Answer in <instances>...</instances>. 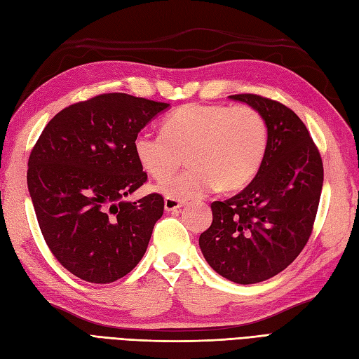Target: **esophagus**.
I'll return each mask as SVG.
<instances>
[{
    "label": "esophagus",
    "mask_w": 359,
    "mask_h": 359,
    "mask_svg": "<svg viewBox=\"0 0 359 359\" xmlns=\"http://www.w3.org/2000/svg\"><path fill=\"white\" fill-rule=\"evenodd\" d=\"M182 208V202L178 199H173V198H166L165 199V210L166 211H177Z\"/></svg>",
    "instance_id": "esophagus-1"
}]
</instances>
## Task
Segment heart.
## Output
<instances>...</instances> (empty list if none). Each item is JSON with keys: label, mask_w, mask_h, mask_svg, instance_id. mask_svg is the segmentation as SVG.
Listing matches in <instances>:
<instances>
[{"label": "heart", "mask_w": 359, "mask_h": 359, "mask_svg": "<svg viewBox=\"0 0 359 359\" xmlns=\"http://www.w3.org/2000/svg\"><path fill=\"white\" fill-rule=\"evenodd\" d=\"M161 130L137 132L133 153L156 180L175 172L187 154L191 166L157 186L173 199L202 198L219 187L235 191L248 186L268 151L266 119L248 104H186L165 118Z\"/></svg>", "instance_id": "obj_1"}]
</instances>
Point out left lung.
I'll return each mask as SVG.
<instances>
[{
	"instance_id": "8db88e82",
	"label": "left lung",
	"mask_w": 359,
	"mask_h": 359,
	"mask_svg": "<svg viewBox=\"0 0 359 359\" xmlns=\"http://www.w3.org/2000/svg\"><path fill=\"white\" fill-rule=\"evenodd\" d=\"M264 115L268 151L248 186L211 203L212 223L199 236L210 266L224 278L253 285L277 276L298 257L313 231L323 184L316 144L299 116L257 94H235Z\"/></svg>"
}]
</instances>
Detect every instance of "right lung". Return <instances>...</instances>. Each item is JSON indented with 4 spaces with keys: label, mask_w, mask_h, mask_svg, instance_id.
<instances>
[{
    "label": "right lung",
    "mask_w": 359,
    "mask_h": 359,
    "mask_svg": "<svg viewBox=\"0 0 359 359\" xmlns=\"http://www.w3.org/2000/svg\"><path fill=\"white\" fill-rule=\"evenodd\" d=\"M169 103L124 93L70 104L43 130L28 160V190L43 238L58 262L97 285L128 274L147 252L165 201H123L148 175L133 139Z\"/></svg>",
    "instance_id": "right-lung-1"
}]
</instances>
